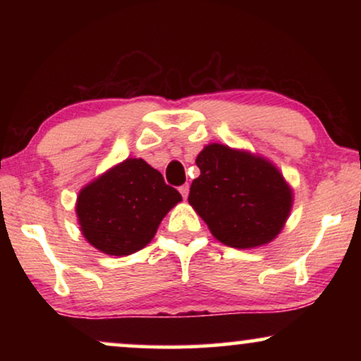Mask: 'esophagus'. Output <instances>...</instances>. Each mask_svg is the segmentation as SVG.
Wrapping results in <instances>:
<instances>
[{"label": "esophagus", "mask_w": 361, "mask_h": 361, "mask_svg": "<svg viewBox=\"0 0 361 361\" xmlns=\"http://www.w3.org/2000/svg\"><path fill=\"white\" fill-rule=\"evenodd\" d=\"M179 192L182 194V197H184V199H187V195H189V184L180 185L179 187Z\"/></svg>", "instance_id": "esophagus-1"}]
</instances>
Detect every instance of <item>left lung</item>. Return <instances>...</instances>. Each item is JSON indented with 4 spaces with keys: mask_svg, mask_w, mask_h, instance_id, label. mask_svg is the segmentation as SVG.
Wrapping results in <instances>:
<instances>
[{
    "mask_svg": "<svg viewBox=\"0 0 361 361\" xmlns=\"http://www.w3.org/2000/svg\"><path fill=\"white\" fill-rule=\"evenodd\" d=\"M200 176L189 204L212 235L231 248H255L279 235L293 209V190L268 159L212 142L197 156Z\"/></svg>",
    "mask_w": 361,
    "mask_h": 361,
    "instance_id": "obj_1",
    "label": "left lung"
}]
</instances>
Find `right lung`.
I'll use <instances>...</instances> for the list:
<instances>
[{
	"label": "right lung",
	"instance_id": "1",
	"mask_svg": "<svg viewBox=\"0 0 361 361\" xmlns=\"http://www.w3.org/2000/svg\"><path fill=\"white\" fill-rule=\"evenodd\" d=\"M182 197L146 161L128 157L87 184L75 212L88 243L110 256L145 248L157 226Z\"/></svg>",
	"mask_w": 361,
	"mask_h": 361
}]
</instances>
